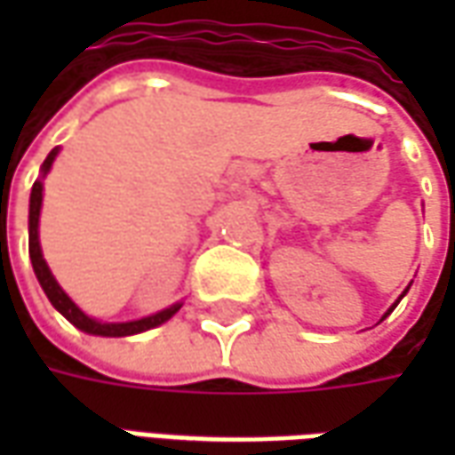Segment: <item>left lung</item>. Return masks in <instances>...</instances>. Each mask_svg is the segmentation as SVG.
I'll list each match as a JSON object with an SVG mask.
<instances>
[{
	"mask_svg": "<svg viewBox=\"0 0 455 455\" xmlns=\"http://www.w3.org/2000/svg\"><path fill=\"white\" fill-rule=\"evenodd\" d=\"M407 290H410V287H407ZM407 290H404V292H402V295H400V299H402V297H404V295H407ZM400 299H397V302H395V305H392L390 309H387V312H385V315H382V319H387V315H392V309H395V307L400 305ZM382 319H380V322H382Z\"/></svg>",
	"mask_w": 455,
	"mask_h": 455,
	"instance_id": "obj_1",
	"label": "left lung"
}]
</instances>
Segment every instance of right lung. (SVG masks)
I'll return each instance as SVG.
<instances>
[{
	"instance_id": "add662e5",
	"label": "right lung",
	"mask_w": 455,
	"mask_h": 455,
	"mask_svg": "<svg viewBox=\"0 0 455 455\" xmlns=\"http://www.w3.org/2000/svg\"><path fill=\"white\" fill-rule=\"evenodd\" d=\"M58 150L53 148L48 153V158L44 160L41 165V180H36L34 188H31V199H28V256H31V266H34V273L38 277V283L44 287L45 297L51 299V305L60 312V315L70 322L73 326H77L80 331L92 336H133L140 334V331H148V329H156V326L165 324L170 316L178 315V309L182 307V302H175V305L160 309L156 315L143 316V319H133V322H100V319H92L87 316L75 305L73 299L68 297L63 287L58 285V280L51 273V267L45 263L44 251H41V241H38V219H41V204H44V178L53 168V160L58 156Z\"/></svg>"
}]
</instances>
